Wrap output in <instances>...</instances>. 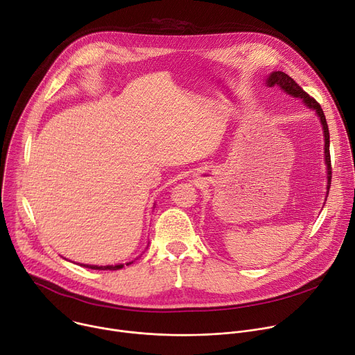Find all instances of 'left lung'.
Segmentation results:
<instances>
[{
	"label": "left lung",
	"instance_id": "obj_1",
	"mask_svg": "<svg viewBox=\"0 0 355 355\" xmlns=\"http://www.w3.org/2000/svg\"><path fill=\"white\" fill-rule=\"evenodd\" d=\"M265 85L269 86V87H279L284 93L292 96V98L302 99L304 106L314 110L317 117L320 119L321 128H323V135H324V161H326V166H327V192H326V198H327L330 184H331V159H330V133H329V125H327L323 109H321V106L313 98H310V96L284 72L275 71V72L269 73L265 78Z\"/></svg>",
	"mask_w": 355,
	"mask_h": 355
}]
</instances>
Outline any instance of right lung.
I'll return each mask as SVG.
<instances>
[{
  "mask_svg": "<svg viewBox=\"0 0 355 355\" xmlns=\"http://www.w3.org/2000/svg\"><path fill=\"white\" fill-rule=\"evenodd\" d=\"M133 262V261H132ZM132 262H128L125 265H130ZM80 266H85V268H89V269H99V270H117V269H121L124 265L123 263H119V265H107V266H98V265H80Z\"/></svg>",
  "mask_w": 355,
  "mask_h": 355,
  "instance_id": "obj_1",
  "label": "right lung"
}]
</instances>
